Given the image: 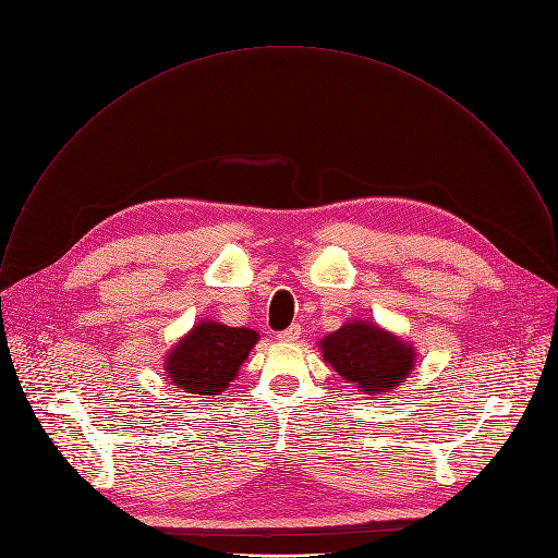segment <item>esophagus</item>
I'll use <instances>...</instances> for the list:
<instances>
[{
	"label": "esophagus",
	"mask_w": 558,
	"mask_h": 558,
	"mask_svg": "<svg viewBox=\"0 0 558 558\" xmlns=\"http://www.w3.org/2000/svg\"><path fill=\"white\" fill-rule=\"evenodd\" d=\"M299 337H301V325H296V323L277 333V339L283 341V343H294Z\"/></svg>",
	"instance_id": "1"
}]
</instances>
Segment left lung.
Listing matches in <instances>:
<instances>
[{"mask_svg":"<svg viewBox=\"0 0 558 558\" xmlns=\"http://www.w3.org/2000/svg\"><path fill=\"white\" fill-rule=\"evenodd\" d=\"M325 363L359 391L383 396L411 374L415 350L369 320H350L318 343Z\"/></svg>","mask_w":558,"mask_h":558,"instance_id":"obj_1","label":"left lung"}]
</instances>
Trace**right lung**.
<instances>
[{
  "instance_id": "1",
  "label": "right lung",
  "mask_w": 558,
  "mask_h": 558,
  "mask_svg": "<svg viewBox=\"0 0 558 558\" xmlns=\"http://www.w3.org/2000/svg\"><path fill=\"white\" fill-rule=\"evenodd\" d=\"M257 341L255 329L199 320L167 354L165 374L189 393L217 396L233 383Z\"/></svg>"
}]
</instances>
